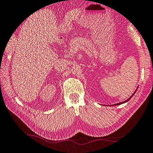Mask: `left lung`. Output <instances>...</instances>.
I'll return each instance as SVG.
<instances>
[{
  "mask_svg": "<svg viewBox=\"0 0 153 153\" xmlns=\"http://www.w3.org/2000/svg\"><path fill=\"white\" fill-rule=\"evenodd\" d=\"M136 91H137V90H136ZM136 91H135V92H134V93H133V95H131V97H130L128 99V100H126V101H124V102H120V103H117V104H113V105H111V106H117V105H120V104H124V103H125V102H127L128 101V100H129L130 99H131V97H133V95H134V94H135V92H136Z\"/></svg>",
  "mask_w": 153,
  "mask_h": 153,
  "instance_id": "obj_1",
  "label": "left lung"
}]
</instances>
